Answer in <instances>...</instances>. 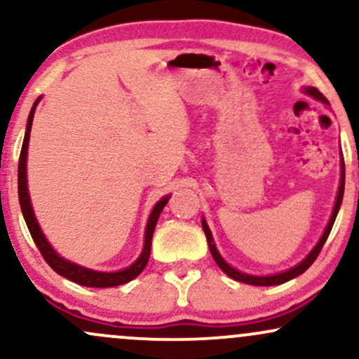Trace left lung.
I'll return each instance as SVG.
<instances>
[{
    "mask_svg": "<svg viewBox=\"0 0 359 359\" xmlns=\"http://www.w3.org/2000/svg\"><path fill=\"white\" fill-rule=\"evenodd\" d=\"M304 90H306L309 96L316 97V100H319V101H323L324 104H329V101L325 100L323 93H319V89L306 88ZM343 194H344V160H341V182H339V191H337L336 204H334V209H332L331 219H329L327 226H325V229H324V233H323V236H320L319 243H317V245L314 246V250H312L311 253H309L307 257L299 263V265H295L294 269H290V270H287V271H282V273H277V275H269V277H255V275L241 273V271H238L236 269H233V266H229L228 263H226L224 259H222V257L219 255V251H217L216 246H214L212 234H211V231H209L208 222L203 219V229H204V233H205V238H208V245H209V250H211V255H212L214 262L217 263V266H219V269L224 271V273L228 275V277H231L233 280H238V282L250 283V285H259V287L280 285V283H285V282H288V280L299 277V275H302L304 271H306L309 266H311L312 263L316 262L317 255H319L320 250H323L324 243H325V240H327L329 233H331V229H332V224H334V221H336V216H337V211H339V208H341V203H343Z\"/></svg>",
    "mask_w": 359,
    "mask_h": 359,
    "instance_id": "1",
    "label": "left lung"
}]
</instances>
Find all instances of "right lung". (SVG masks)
<instances>
[{
    "instance_id": "right-lung-1",
    "label": "right lung",
    "mask_w": 359,
    "mask_h": 359,
    "mask_svg": "<svg viewBox=\"0 0 359 359\" xmlns=\"http://www.w3.org/2000/svg\"><path fill=\"white\" fill-rule=\"evenodd\" d=\"M40 97L35 101V104L32 106L30 114H28V121H27V131H25V138H23V145H22V154H20V162H18V199H20V205H22V212L25 217V222L28 226V231H30L32 238H34L36 248L40 250L42 257L45 262L50 265V269L57 273L65 277L71 282L79 283V285L84 287H96V288H108V287H118L123 285V283L130 282V280L137 278L140 273H142L143 269L147 266L148 258H150V250H151V236H154L156 221H158L160 212L163 211L165 204L170 199V196L162 197L158 203L155 204L154 211H151L150 217H148V224H147V231H145V246H143L142 255H140L137 262L133 265H130L125 270L119 271H94L89 269H84V266L77 265V263L67 262L62 257L53 251L50 246V243L47 241V238L43 236L42 229H40L39 222H36V217L34 214V208L30 204V196H28V187H27V150H28V140H30V131H32V121H34V114H35V108L39 104Z\"/></svg>"
}]
</instances>
